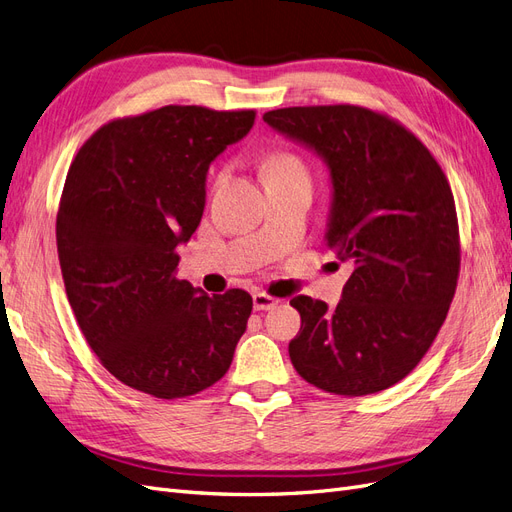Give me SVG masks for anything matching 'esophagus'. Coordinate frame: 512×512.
Instances as JSON below:
<instances>
[{
    "label": "esophagus",
    "instance_id": "34e87169",
    "mask_svg": "<svg viewBox=\"0 0 512 512\" xmlns=\"http://www.w3.org/2000/svg\"><path fill=\"white\" fill-rule=\"evenodd\" d=\"M252 301H254L256 312H267V309H273L277 305L275 297H271V294H267V292H260V290H256L252 294Z\"/></svg>",
    "mask_w": 512,
    "mask_h": 512
}]
</instances>
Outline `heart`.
Returning a JSON list of instances; mask_svg holds the SVG:
<instances>
[{
  "mask_svg": "<svg viewBox=\"0 0 512 512\" xmlns=\"http://www.w3.org/2000/svg\"><path fill=\"white\" fill-rule=\"evenodd\" d=\"M265 177L267 181L273 179H309L305 162L297 156V153L277 149L271 151L265 160Z\"/></svg>",
  "mask_w": 512,
  "mask_h": 512,
  "instance_id": "b5f03b06",
  "label": "heart"
}]
</instances>
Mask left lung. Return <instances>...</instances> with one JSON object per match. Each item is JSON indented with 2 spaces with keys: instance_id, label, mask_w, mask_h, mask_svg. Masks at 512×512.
Returning <instances> with one entry per match:
<instances>
[{
  "instance_id": "8db88e82",
  "label": "left lung",
  "mask_w": 512,
  "mask_h": 512,
  "mask_svg": "<svg viewBox=\"0 0 512 512\" xmlns=\"http://www.w3.org/2000/svg\"><path fill=\"white\" fill-rule=\"evenodd\" d=\"M262 119L329 164L327 241L354 267L335 309L303 294L290 301L301 314L290 361L333 395L389 389L421 363L455 297L461 245L444 170L406 126L371 108L290 106Z\"/></svg>"
}]
</instances>
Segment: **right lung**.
<instances>
[{
  "mask_svg": "<svg viewBox=\"0 0 512 512\" xmlns=\"http://www.w3.org/2000/svg\"><path fill=\"white\" fill-rule=\"evenodd\" d=\"M254 119L177 104L113 119L68 170L55 226L66 294L89 348L130 389L190 397L232 363L252 297L179 280L177 247L203 218L209 164Z\"/></svg>",
  "mask_w": 512,
  "mask_h": 512,
  "instance_id": "add662e5",
  "label": "right lung"
}]
</instances>
